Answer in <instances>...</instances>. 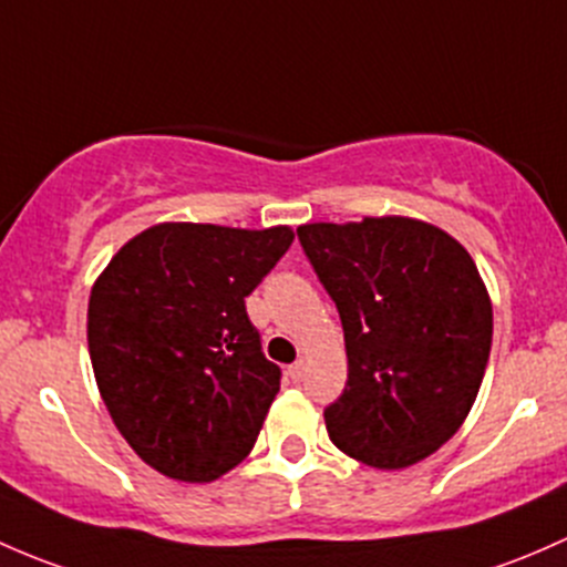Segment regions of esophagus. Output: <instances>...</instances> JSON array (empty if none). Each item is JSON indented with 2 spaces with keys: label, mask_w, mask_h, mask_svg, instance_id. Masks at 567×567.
<instances>
[{
  "label": "esophagus",
  "mask_w": 567,
  "mask_h": 567,
  "mask_svg": "<svg viewBox=\"0 0 567 567\" xmlns=\"http://www.w3.org/2000/svg\"><path fill=\"white\" fill-rule=\"evenodd\" d=\"M289 377L291 382H302V377H306V360H297V363L289 365Z\"/></svg>",
  "instance_id": "obj_1"
}]
</instances>
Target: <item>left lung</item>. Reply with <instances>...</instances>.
<instances>
[{
  "mask_svg": "<svg viewBox=\"0 0 567 567\" xmlns=\"http://www.w3.org/2000/svg\"><path fill=\"white\" fill-rule=\"evenodd\" d=\"M343 324L349 379L324 410L338 451L417 464L461 429L492 352V300L458 240L414 218L297 229Z\"/></svg>",
  "mask_w": 567,
  "mask_h": 567,
  "instance_id": "obj_1",
  "label": "left lung"
}]
</instances>
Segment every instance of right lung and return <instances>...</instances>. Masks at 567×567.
<instances>
[{"mask_svg":"<svg viewBox=\"0 0 567 567\" xmlns=\"http://www.w3.org/2000/svg\"><path fill=\"white\" fill-rule=\"evenodd\" d=\"M289 226L157 224L116 250L90 295L86 341L103 404L161 475L209 483L248 456L281 369L245 297L289 250Z\"/></svg>","mask_w":567,"mask_h":567,"instance_id":"right-lung-1","label":"right lung"}]
</instances>
